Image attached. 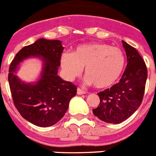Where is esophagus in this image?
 Returning <instances> with one entry per match:
<instances>
[{"instance_id":"34e87169","label":"esophagus","mask_w":156,"mask_h":156,"mask_svg":"<svg viewBox=\"0 0 156 156\" xmlns=\"http://www.w3.org/2000/svg\"><path fill=\"white\" fill-rule=\"evenodd\" d=\"M77 93H78V95H83V94L86 93V92L84 90H82V89H81V88H78V89H77Z\"/></svg>"}]
</instances>
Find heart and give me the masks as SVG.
<instances>
[{"label":"heart","instance_id":"b5f03b06","mask_svg":"<svg viewBox=\"0 0 156 156\" xmlns=\"http://www.w3.org/2000/svg\"><path fill=\"white\" fill-rule=\"evenodd\" d=\"M61 64L67 79H74L85 68L87 82L104 89L114 85L121 76L125 57L117 47L106 43H89L76 47L71 54H63Z\"/></svg>","mask_w":156,"mask_h":156}]
</instances>
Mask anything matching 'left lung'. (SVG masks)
I'll use <instances>...</instances> for the list:
<instances>
[{
  "instance_id": "1",
  "label": "left lung",
  "mask_w": 156,
  "mask_h": 156,
  "mask_svg": "<svg viewBox=\"0 0 156 156\" xmlns=\"http://www.w3.org/2000/svg\"><path fill=\"white\" fill-rule=\"evenodd\" d=\"M127 67L118 83L99 92L100 102L94 115L109 123H120L129 118L142 102L148 71L144 60L134 47L122 40Z\"/></svg>"
}]
</instances>
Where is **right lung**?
Returning <instances> with one entry per match:
<instances>
[{"mask_svg":"<svg viewBox=\"0 0 156 156\" xmlns=\"http://www.w3.org/2000/svg\"><path fill=\"white\" fill-rule=\"evenodd\" d=\"M64 49L60 40L42 38L19 50L10 64L8 82L14 104L24 119L38 127L61 120L77 93L76 85L57 75ZM29 57L43 61L41 78L34 83H26L15 75L20 63Z\"/></svg>","mask_w":156,"mask_h":156,"instance_id":"add662e5","label":"right lung"}]
</instances>
